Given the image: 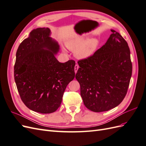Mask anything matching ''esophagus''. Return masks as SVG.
<instances>
[{"label": "esophagus", "mask_w": 146, "mask_h": 146, "mask_svg": "<svg viewBox=\"0 0 146 146\" xmlns=\"http://www.w3.org/2000/svg\"><path fill=\"white\" fill-rule=\"evenodd\" d=\"M78 68H79V66H78V65L77 64H76V65H75V67H74V70H75V72H76V73H77V70H78Z\"/></svg>", "instance_id": "34e87169"}]
</instances>
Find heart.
Segmentation results:
<instances>
[{
    "label": "heart",
    "instance_id": "heart-1",
    "mask_svg": "<svg viewBox=\"0 0 146 146\" xmlns=\"http://www.w3.org/2000/svg\"><path fill=\"white\" fill-rule=\"evenodd\" d=\"M66 46L69 50L74 52V55L78 59L90 58L93 55L99 46L98 38L86 39L85 36H75L66 41Z\"/></svg>",
    "mask_w": 146,
    "mask_h": 146
}]
</instances>
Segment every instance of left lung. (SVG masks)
I'll list each match as a JSON object with an SVG mask.
<instances>
[{
  "label": "left lung",
  "mask_w": 146,
  "mask_h": 146,
  "mask_svg": "<svg viewBox=\"0 0 146 146\" xmlns=\"http://www.w3.org/2000/svg\"><path fill=\"white\" fill-rule=\"evenodd\" d=\"M105 44L90 58L79 60L76 78L85 107L94 112L108 111L124 99L132 74L127 41L111 30Z\"/></svg>",
  "instance_id": "1"
}]
</instances>
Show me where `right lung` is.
Instances as JSON below:
<instances>
[{
  "instance_id": "obj_1",
  "label": "right lung",
  "mask_w": 146,
  "mask_h": 146,
  "mask_svg": "<svg viewBox=\"0 0 146 146\" xmlns=\"http://www.w3.org/2000/svg\"><path fill=\"white\" fill-rule=\"evenodd\" d=\"M50 35L48 28L33 30L17 48L14 67L21 100L31 110L43 114L59 108L66 86L75 77L76 62L56 60L59 45Z\"/></svg>"
}]
</instances>
